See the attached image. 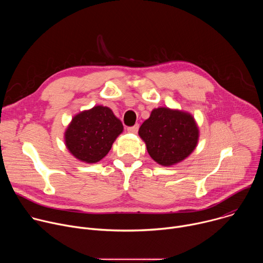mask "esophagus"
Masks as SVG:
<instances>
[{"instance_id": "obj_1", "label": "esophagus", "mask_w": 263, "mask_h": 263, "mask_svg": "<svg viewBox=\"0 0 263 263\" xmlns=\"http://www.w3.org/2000/svg\"><path fill=\"white\" fill-rule=\"evenodd\" d=\"M138 129H139V125L136 124V125H134L133 127H129L127 130H128L129 133H134V134H135V133H137Z\"/></svg>"}]
</instances>
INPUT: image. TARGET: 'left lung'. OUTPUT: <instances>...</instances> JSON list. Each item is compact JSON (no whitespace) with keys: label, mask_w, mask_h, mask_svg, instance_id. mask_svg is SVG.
Returning a JSON list of instances; mask_svg holds the SVG:
<instances>
[{"label":"left lung","mask_w":263,"mask_h":263,"mask_svg":"<svg viewBox=\"0 0 263 263\" xmlns=\"http://www.w3.org/2000/svg\"><path fill=\"white\" fill-rule=\"evenodd\" d=\"M151 158L162 166L175 165L189 157L199 141V127L186 111L159 107L152 110L138 130Z\"/></svg>","instance_id":"obj_1"}]
</instances>
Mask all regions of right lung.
Listing matches in <instances>:
<instances>
[{
  "label": "right lung",
  "instance_id": "add662e5",
  "mask_svg": "<svg viewBox=\"0 0 263 263\" xmlns=\"http://www.w3.org/2000/svg\"><path fill=\"white\" fill-rule=\"evenodd\" d=\"M123 130L122 122L109 107L97 105L71 119L64 132V142L74 158L97 163L108 154Z\"/></svg>",
  "mask_w": 263,
  "mask_h": 263
}]
</instances>
